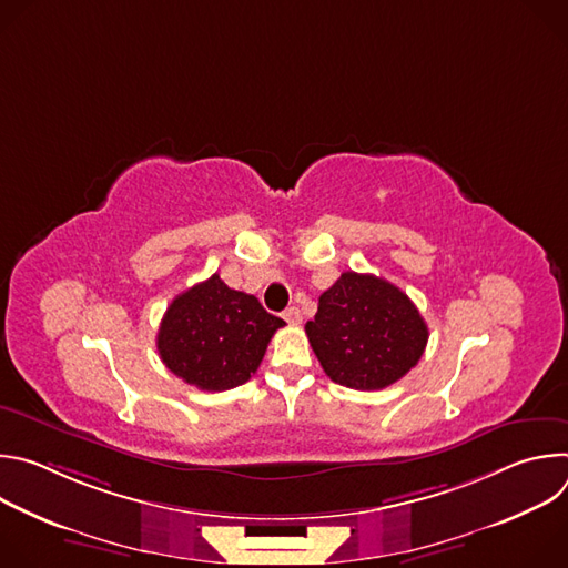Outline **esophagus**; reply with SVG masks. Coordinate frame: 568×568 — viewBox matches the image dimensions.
Returning a JSON list of instances; mask_svg holds the SVG:
<instances>
[{
  "instance_id": "1",
  "label": "esophagus",
  "mask_w": 568,
  "mask_h": 568,
  "mask_svg": "<svg viewBox=\"0 0 568 568\" xmlns=\"http://www.w3.org/2000/svg\"><path fill=\"white\" fill-rule=\"evenodd\" d=\"M283 318L287 321V323H292V326H298V323L303 321V316H301V310L298 307H287L285 312H283Z\"/></svg>"
}]
</instances>
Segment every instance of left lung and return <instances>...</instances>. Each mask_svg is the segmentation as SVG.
<instances>
[{
    "instance_id": "1",
    "label": "left lung",
    "mask_w": 568,
    "mask_h": 568,
    "mask_svg": "<svg viewBox=\"0 0 568 568\" xmlns=\"http://www.w3.org/2000/svg\"><path fill=\"white\" fill-rule=\"evenodd\" d=\"M305 333L326 375L355 390H379L407 375L429 339L427 323L407 294L357 272H344L318 296Z\"/></svg>"
}]
</instances>
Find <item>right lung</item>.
Masks as SVG:
<instances>
[{
    "label": "right lung",
    "instance_id": "right-lung-1",
    "mask_svg": "<svg viewBox=\"0 0 568 568\" xmlns=\"http://www.w3.org/2000/svg\"><path fill=\"white\" fill-rule=\"evenodd\" d=\"M285 321L252 294L231 290L213 274L169 305L156 351L171 373L202 390L245 384L261 366L267 344Z\"/></svg>",
    "mask_w": 568,
    "mask_h": 568
}]
</instances>
